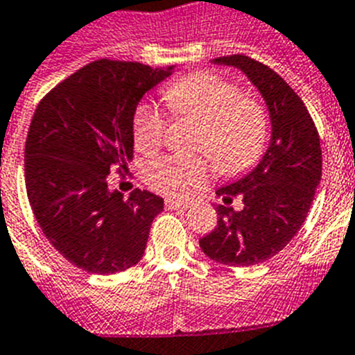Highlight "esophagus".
<instances>
[{
    "label": "esophagus",
    "instance_id": "1",
    "mask_svg": "<svg viewBox=\"0 0 355 355\" xmlns=\"http://www.w3.org/2000/svg\"><path fill=\"white\" fill-rule=\"evenodd\" d=\"M164 207L168 209V211H177V209H187L189 207V203L187 202H182V200H166L164 202Z\"/></svg>",
    "mask_w": 355,
    "mask_h": 355
}]
</instances>
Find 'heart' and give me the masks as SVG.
Listing matches in <instances>:
<instances>
[{
	"mask_svg": "<svg viewBox=\"0 0 355 355\" xmlns=\"http://www.w3.org/2000/svg\"><path fill=\"white\" fill-rule=\"evenodd\" d=\"M169 110L202 123L193 150L207 155L223 177L250 171L263 159L268 143V114L257 100L212 71H195L175 80L164 92ZM166 116L155 103L144 101L134 114V143L144 153L157 152L166 137ZM148 186L166 196L180 198L209 180L202 157L164 155L143 169Z\"/></svg>",
	"mask_w": 355,
	"mask_h": 355,
	"instance_id": "obj_1",
	"label": "heart"
}]
</instances>
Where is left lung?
<instances>
[{
  "instance_id": "8db88e82",
  "label": "left lung",
  "mask_w": 355,
  "mask_h": 355,
  "mask_svg": "<svg viewBox=\"0 0 355 355\" xmlns=\"http://www.w3.org/2000/svg\"><path fill=\"white\" fill-rule=\"evenodd\" d=\"M216 64L236 66L266 100L271 143L252 173L216 195L241 211L218 207V225L200 239L203 254L229 266L264 263L288 246L307 218L322 178L320 135L306 103L282 76L246 55L220 57Z\"/></svg>"
}]
</instances>
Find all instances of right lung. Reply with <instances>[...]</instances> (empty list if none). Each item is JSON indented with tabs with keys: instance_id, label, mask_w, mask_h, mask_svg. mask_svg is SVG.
Instances as JSON below:
<instances>
[{
	"instance_id": "add662e5",
	"label": "right lung",
	"mask_w": 355,
	"mask_h": 355,
	"mask_svg": "<svg viewBox=\"0 0 355 355\" xmlns=\"http://www.w3.org/2000/svg\"><path fill=\"white\" fill-rule=\"evenodd\" d=\"M171 69L101 58L37 105L24 144L26 195L46 239L80 270L110 275L143 257L164 200L141 189L123 198L109 191V175L125 178L137 103Z\"/></svg>"
}]
</instances>
